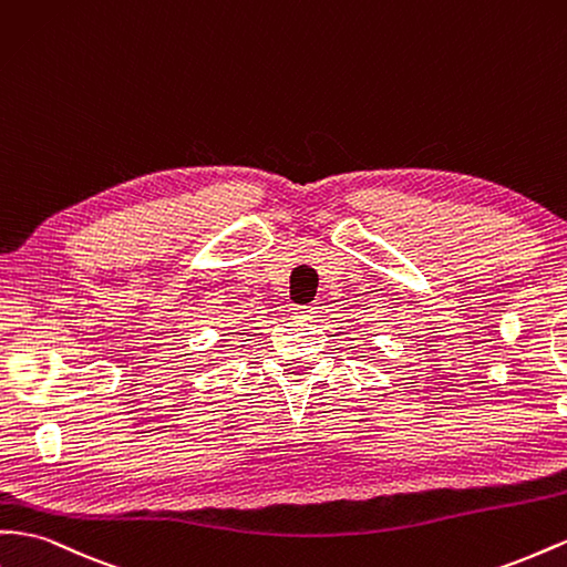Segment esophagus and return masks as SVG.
Masks as SVG:
<instances>
[{
  "label": "esophagus",
  "mask_w": 567,
  "mask_h": 567,
  "mask_svg": "<svg viewBox=\"0 0 567 567\" xmlns=\"http://www.w3.org/2000/svg\"><path fill=\"white\" fill-rule=\"evenodd\" d=\"M317 305H293V308H290V312H293V317L296 319H312L315 315H317Z\"/></svg>",
  "instance_id": "1"
}]
</instances>
